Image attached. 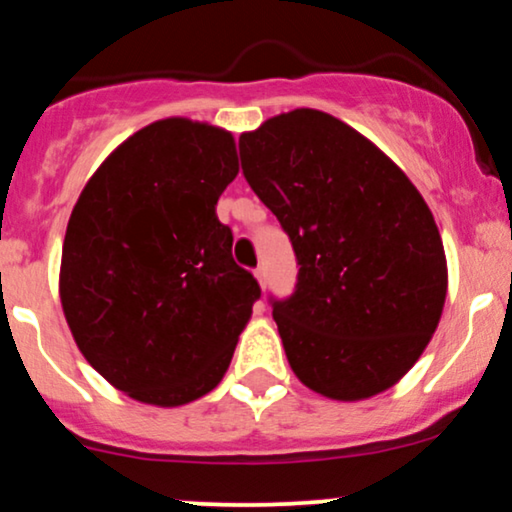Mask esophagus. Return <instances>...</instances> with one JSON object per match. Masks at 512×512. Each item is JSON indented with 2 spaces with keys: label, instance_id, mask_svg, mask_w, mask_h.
<instances>
[{
  "label": "esophagus",
  "instance_id": "34e87169",
  "mask_svg": "<svg viewBox=\"0 0 512 512\" xmlns=\"http://www.w3.org/2000/svg\"><path fill=\"white\" fill-rule=\"evenodd\" d=\"M255 279L260 281V286L264 289V284H267V269H264V267H257V269H255Z\"/></svg>",
  "mask_w": 512,
  "mask_h": 512
}]
</instances>
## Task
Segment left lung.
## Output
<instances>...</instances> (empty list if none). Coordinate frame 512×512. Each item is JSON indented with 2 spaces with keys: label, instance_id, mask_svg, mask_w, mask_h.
<instances>
[{
  "label": "left lung",
  "instance_id": "1",
  "mask_svg": "<svg viewBox=\"0 0 512 512\" xmlns=\"http://www.w3.org/2000/svg\"><path fill=\"white\" fill-rule=\"evenodd\" d=\"M240 161L301 264L296 291L272 313L296 378L339 402L399 383L448 293L443 240L421 192L370 139L313 108L240 134Z\"/></svg>",
  "mask_w": 512,
  "mask_h": 512
}]
</instances>
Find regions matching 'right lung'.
Wrapping results in <instances>:
<instances>
[{
	"label": "right lung",
	"mask_w": 512,
	"mask_h": 512,
	"mask_svg": "<svg viewBox=\"0 0 512 512\" xmlns=\"http://www.w3.org/2000/svg\"><path fill=\"white\" fill-rule=\"evenodd\" d=\"M236 139L168 117L125 139L76 199L60 301L84 358L137 402L180 407L221 383L260 284L233 262L216 202Z\"/></svg>",
	"instance_id": "add662e5"
}]
</instances>
